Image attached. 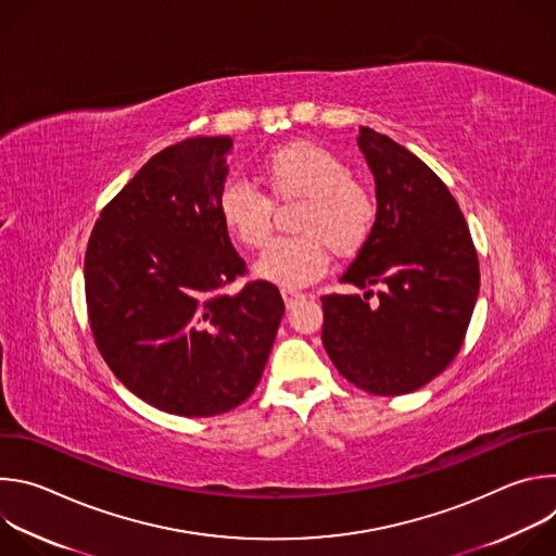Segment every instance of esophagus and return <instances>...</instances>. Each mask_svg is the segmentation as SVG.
<instances>
[{
    "instance_id": "esophagus-1",
    "label": "esophagus",
    "mask_w": 556,
    "mask_h": 556,
    "mask_svg": "<svg viewBox=\"0 0 556 556\" xmlns=\"http://www.w3.org/2000/svg\"><path fill=\"white\" fill-rule=\"evenodd\" d=\"M281 296H283V301H286V307H292L294 303H299L301 299H305V294H301V292H296V290H281Z\"/></svg>"
}]
</instances>
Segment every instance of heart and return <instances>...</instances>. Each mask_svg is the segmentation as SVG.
<instances>
[{"instance_id":"1","label":"heart","mask_w":556,"mask_h":556,"mask_svg":"<svg viewBox=\"0 0 556 556\" xmlns=\"http://www.w3.org/2000/svg\"><path fill=\"white\" fill-rule=\"evenodd\" d=\"M264 182L279 202L305 200L296 237H277L255 262L257 277L296 290L319 281L330 268L326 245L341 257L358 253L378 219L376 191L354 180L352 167L334 151L294 142L268 155ZM219 217L237 242L260 249L273 230V200L253 182L230 178L217 200Z\"/></svg>"}]
</instances>
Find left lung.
I'll return each mask as SVG.
<instances>
[{
    "label": "left lung",
    "mask_w": 556,
    "mask_h": 556,
    "mask_svg": "<svg viewBox=\"0 0 556 556\" xmlns=\"http://www.w3.org/2000/svg\"><path fill=\"white\" fill-rule=\"evenodd\" d=\"M376 180L378 219L343 283L380 286L326 294L324 348L334 367L374 395L416 391L457 356L480 292V262L446 185L409 149L361 127Z\"/></svg>",
    "instance_id": "left-lung-1"
}]
</instances>
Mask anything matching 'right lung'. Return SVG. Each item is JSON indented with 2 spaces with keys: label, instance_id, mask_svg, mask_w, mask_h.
<instances>
[{
  "label": "right lung",
  "instance_id": "right-lung-1",
  "mask_svg": "<svg viewBox=\"0 0 556 556\" xmlns=\"http://www.w3.org/2000/svg\"><path fill=\"white\" fill-rule=\"evenodd\" d=\"M226 136H198L149 157L103 206L86 251L94 343L114 376L147 405L208 418L255 391L283 299L247 277L217 208Z\"/></svg>",
  "mask_w": 556,
  "mask_h": 556
}]
</instances>
